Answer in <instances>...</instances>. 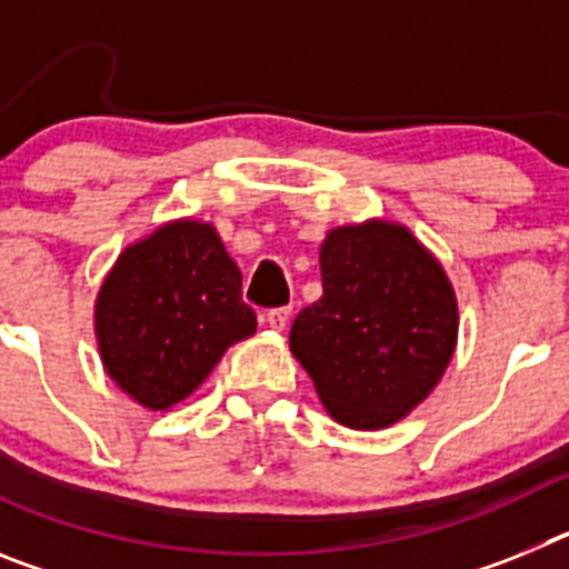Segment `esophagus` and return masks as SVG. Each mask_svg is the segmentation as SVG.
<instances>
[{
    "mask_svg": "<svg viewBox=\"0 0 569 569\" xmlns=\"http://www.w3.org/2000/svg\"><path fill=\"white\" fill-rule=\"evenodd\" d=\"M288 319H290V308H273L264 313V321H268L270 330H284Z\"/></svg>",
    "mask_w": 569,
    "mask_h": 569,
    "instance_id": "obj_1",
    "label": "esophagus"
}]
</instances>
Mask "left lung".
<instances>
[{
	"label": "left lung",
	"mask_w": 569,
	"mask_h": 569,
	"mask_svg": "<svg viewBox=\"0 0 569 569\" xmlns=\"http://www.w3.org/2000/svg\"><path fill=\"white\" fill-rule=\"evenodd\" d=\"M321 299L296 316L290 353L339 425L381 430L433 393L459 341V301L441 261L407 224L328 230Z\"/></svg>",
	"instance_id": "8db88e82"
}]
</instances>
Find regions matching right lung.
Here are the masks:
<instances>
[{"mask_svg": "<svg viewBox=\"0 0 569 569\" xmlns=\"http://www.w3.org/2000/svg\"><path fill=\"white\" fill-rule=\"evenodd\" d=\"M93 333L113 385L164 413L256 333V313L213 224L184 216L119 253L97 293Z\"/></svg>", "mask_w": 569, "mask_h": 569, "instance_id": "obj_1", "label": "right lung"}]
</instances>
